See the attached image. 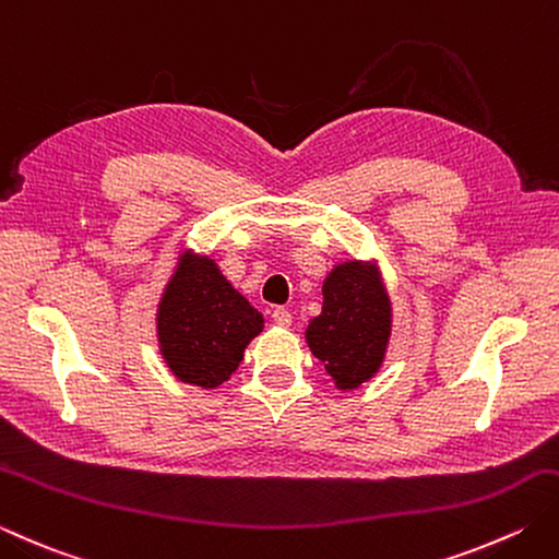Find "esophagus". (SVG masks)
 Returning a JSON list of instances; mask_svg holds the SVG:
<instances>
[{
  "mask_svg": "<svg viewBox=\"0 0 559 559\" xmlns=\"http://www.w3.org/2000/svg\"><path fill=\"white\" fill-rule=\"evenodd\" d=\"M271 317H273V322H276L278 326H290V322H293V314L286 308H276V310L271 312Z\"/></svg>",
  "mask_w": 559,
  "mask_h": 559,
  "instance_id": "1",
  "label": "esophagus"
}]
</instances>
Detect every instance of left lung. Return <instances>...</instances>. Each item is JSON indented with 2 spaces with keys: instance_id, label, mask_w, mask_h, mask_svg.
I'll list each match as a JSON object with an SVG mask.
<instances>
[{
  "instance_id": "obj_1",
  "label": "left lung",
  "mask_w": 559,
  "mask_h": 559,
  "mask_svg": "<svg viewBox=\"0 0 559 559\" xmlns=\"http://www.w3.org/2000/svg\"><path fill=\"white\" fill-rule=\"evenodd\" d=\"M322 314L310 320L305 338L338 390H356L373 378L388 352L392 305L380 271L364 261H344L322 286Z\"/></svg>"
}]
</instances>
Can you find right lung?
I'll use <instances>...</instances> for the list:
<instances>
[{"mask_svg": "<svg viewBox=\"0 0 559 559\" xmlns=\"http://www.w3.org/2000/svg\"><path fill=\"white\" fill-rule=\"evenodd\" d=\"M261 330L264 317L213 259H179L157 308L159 352L174 376L199 388L223 385Z\"/></svg>", "mask_w": 559, "mask_h": 559, "instance_id": "obj_1", "label": "right lung"}]
</instances>
